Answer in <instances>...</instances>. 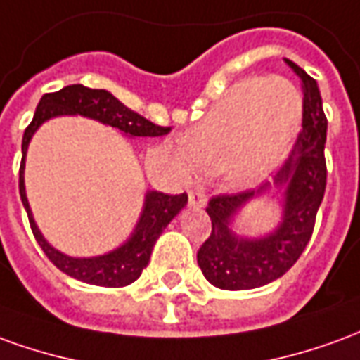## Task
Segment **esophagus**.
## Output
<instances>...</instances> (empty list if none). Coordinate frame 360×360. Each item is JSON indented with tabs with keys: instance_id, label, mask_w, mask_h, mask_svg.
Returning a JSON list of instances; mask_svg holds the SVG:
<instances>
[{
	"instance_id": "obj_1",
	"label": "esophagus",
	"mask_w": 360,
	"mask_h": 360,
	"mask_svg": "<svg viewBox=\"0 0 360 360\" xmlns=\"http://www.w3.org/2000/svg\"><path fill=\"white\" fill-rule=\"evenodd\" d=\"M188 206L191 208H204L206 206V196L202 191H191L188 193Z\"/></svg>"
}]
</instances>
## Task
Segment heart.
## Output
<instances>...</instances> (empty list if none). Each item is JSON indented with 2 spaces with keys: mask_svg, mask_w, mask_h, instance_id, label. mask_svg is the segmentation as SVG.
I'll return each instance as SVG.
<instances>
[{
  "mask_svg": "<svg viewBox=\"0 0 360 360\" xmlns=\"http://www.w3.org/2000/svg\"><path fill=\"white\" fill-rule=\"evenodd\" d=\"M299 123L301 98L293 84L252 77L227 90L173 156L183 172H224L233 187L249 188L285 160Z\"/></svg>",
  "mask_w": 360,
  "mask_h": 360,
  "instance_id": "heart-1",
  "label": "heart"
}]
</instances>
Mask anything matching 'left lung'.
<instances>
[{"mask_svg": "<svg viewBox=\"0 0 360 360\" xmlns=\"http://www.w3.org/2000/svg\"><path fill=\"white\" fill-rule=\"evenodd\" d=\"M301 77L302 131L291 156L258 191L214 196L208 204L212 233L196 255L204 278L227 291L255 289L281 278L299 260L310 241L314 219L326 191V121L316 81L287 59ZM282 193V219L271 232L257 238L238 233L236 219L247 203Z\"/></svg>", "mask_w": 360, "mask_h": 360, "instance_id": "left-lung-1", "label": "left lung"}]
</instances>
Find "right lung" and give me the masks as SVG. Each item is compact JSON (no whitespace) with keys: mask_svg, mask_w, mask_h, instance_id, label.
I'll list each match as a JSON object with an SVG mask.
<instances>
[{"mask_svg":"<svg viewBox=\"0 0 360 360\" xmlns=\"http://www.w3.org/2000/svg\"><path fill=\"white\" fill-rule=\"evenodd\" d=\"M61 115H82V117L94 119L98 123L117 129L119 133L129 139L162 136V134L169 133L172 129L154 125L152 121L123 105L108 90H94L86 89L82 84H71L58 92L42 96V100L38 102V108H36L32 123L27 127L25 136H22V162H20L19 172L20 200L28 214L32 233H34L38 245L46 252V257L50 258L63 274L79 279V281L100 287H125L141 278L142 270L148 264L158 237L162 235L165 227L169 226V221L187 206V195L183 193V195L172 196L164 195L160 191H146L142 212L133 233L129 235L117 249L110 250V252H103L98 257H69L65 252L58 250L44 237L40 227L36 226L27 198V188H25V162H27L28 144L32 141L36 131L46 121L61 117Z\"/></svg>","mask_w":360,"mask_h":360,"instance_id":"1","label":"right lung"}]
</instances>
